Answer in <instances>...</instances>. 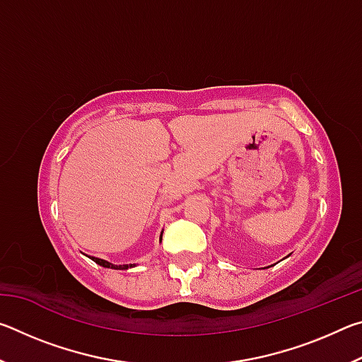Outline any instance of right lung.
Returning a JSON list of instances; mask_svg holds the SVG:
<instances>
[{
    "label": "right lung",
    "instance_id": "right-lung-1",
    "mask_svg": "<svg viewBox=\"0 0 362 362\" xmlns=\"http://www.w3.org/2000/svg\"><path fill=\"white\" fill-rule=\"evenodd\" d=\"M161 238H163V233H161ZM161 238H159V241H161ZM93 260L95 263H99L100 267H105V268H112V269H127V268H132L136 267L134 263H129V265H113V263H110L107 260H102V259H95V257H93Z\"/></svg>",
    "mask_w": 362,
    "mask_h": 362
}]
</instances>
